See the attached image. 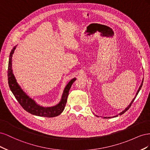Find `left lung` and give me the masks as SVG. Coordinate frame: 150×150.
<instances>
[{
	"label": "left lung",
	"instance_id": "obj_1",
	"mask_svg": "<svg viewBox=\"0 0 150 150\" xmlns=\"http://www.w3.org/2000/svg\"><path fill=\"white\" fill-rule=\"evenodd\" d=\"M143 81H142V84L140 85V86H139V89H138V91H137V94H136V96H135V97L134 98V99H133L132 100V101L131 102V103H130V104H129V106L127 107L125 110H124V111H122V112H121L119 115H116V116H113V117H117V116H118V115H122V114H124V113L126 111H128V109H129V108L131 107V104H132V103H133V101H134V100L135 99V98H136V97H137V96L138 95V93H139V90L141 89V88H142V85H143ZM97 117H98V116H96ZM104 118H111V117H104Z\"/></svg>",
	"mask_w": 150,
	"mask_h": 150
}]
</instances>
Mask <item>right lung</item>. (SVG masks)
Listing matches in <instances>:
<instances>
[{"label": "right lung", "instance_id": "right-lung-1", "mask_svg": "<svg viewBox=\"0 0 150 150\" xmlns=\"http://www.w3.org/2000/svg\"><path fill=\"white\" fill-rule=\"evenodd\" d=\"M16 46L13 47L10 53L9 61H8V83L9 88L14 95L15 98L21 104V106L24 110L30 114L38 116L52 117L59 115L64 110L66 104L67 102V99L68 94H69V89L72 84L76 81V78L71 79L68 84L66 85V88L63 91L62 98L61 101L57 105L52 107H43L40 106L39 104L36 103L34 99L30 98L23 91L20 86L17 83V81L13 75L12 69V54L14 52Z\"/></svg>", "mask_w": 150, "mask_h": 150}]
</instances>
